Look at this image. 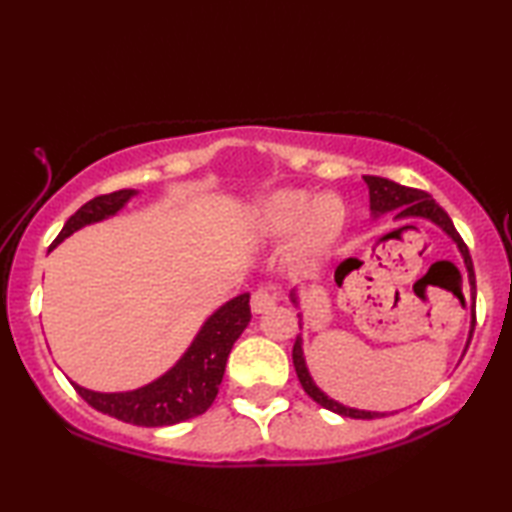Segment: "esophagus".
Returning a JSON list of instances; mask_svg holds the SVG:
<instances>
[{"mask_svg":"<svg viewBox=\"0 0 512 512\" xmlns=\"http://www.w3.org/2000/svg\"><path fill=\"white\" fill-rule=\"evenodd\" d=\"M277 302V293L271 287H259L253 296H250V309L255 311V314H264V311L271 309Z\"/></svg>","mask_w":512,"mask_h":512,"instance_id":"1","label":"esophagus"}]
</instances>
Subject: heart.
<instances>
[{
  "label": "heart",
  "mask_w": 512,
  "mask_h": 512,
  "mask_svg": "<svg viewBox=\"0 0 512 512\" xmlns=\"http://www.w3.org/2000/svg\"><path fill=\"white\" fill-rule=\"evenodd\" d=\"M345 223V205L339 196H311L298 189H280L257 207L255 225L264 237L284 239L296 235L293 244L302 257H316L339 239Z\"/></svg>",
  "instance_id": "b5f03b06"
}]
</instances>
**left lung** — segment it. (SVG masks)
Instances as JSON below:
<instances>
[{
  "instance_id": "8db88e82",
  "label": "left lung",
  "mask_w": 512,
  "mask_h": 512,
  "mask_svg": "<svg viewBox=\"0 0 512 512\" xmlns=\"http://www.w3.org/2000/svg\"><path fill=\"white\" fill-rule=\"evenodd\" d=\"M363 180H366V185L370 189L372 212H391V210H395L397 219H429L431 223H436L438 228H443L447 235L456 241V246H458V250H461V255L465 259L467 273H470L472 300H474L476 282H474V266H472L470 250H467L465 241L456 232L452 219H449V214L436 201H433L431 194L422 192V189L397 185V183H393V180L379 178V176H366ZM339 271H341V266L336 268V277H339ZM291 298H293V302H296V293H291ZM472 316H474V320H472V329H470V339H472L474 323H476L474 305H472ZM467 345H470V341H467ZM293 368H296V375L300 379L302 388H305V393L311 397V400L323 406V409L345 415V418H354V420H372V418H377V415H384V413H377V411L350 409V406H343L339 402H334L332 397H327L323 391H320V388L309 377V370L305 366V357H302V341L300 339H296V343H293Z\"/></svg>"
}]
</instances>
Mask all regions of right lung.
Wrapping results in <instances>:
<instances>
[{"label": "right lung", "instance_id": "right-lung-1", "mask_svg": "<svg viewBox=\"0 0 512 512\" xmlns=\"http://www.w3.org/2000/svg\"><path fill=\"white\" fill-rule=\"evenodd\" d=\"M133 194V189H119L112 194L94 196L92 201L81 205L69 216L51 248L83 225L112 216ZM248 300V293H241V296L225 302L203 325L185 357L167 375L155 379L153 384L131 393H94L74 384L76 393L92 409L121 422L137 424V427H169V424L196 418L212 406L216 393H219L225 361H228L232 345L253 318Z\"/></svg>", "mask_w": 512, "mask_h": 512}]
</instances>
